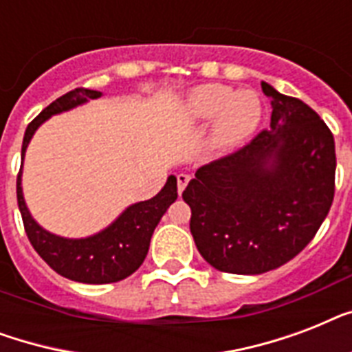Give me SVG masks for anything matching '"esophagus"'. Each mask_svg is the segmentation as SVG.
I'll list each match as a JSON object with an SVG mask.
<instances>
[{
	"label": "esophagus",
	"instance_id": "esophagus-1",
	"mask_svg": "<svg viewBox=\"0 0 352 352\" xmlns=\"http://www.w3.org/2000/svg\"><path fill=\"white\" fill-rule=\"evenodd\" d=\"M188 181H190V177H188L186 173H179V175H177V192H179V195L184 192Z\"/></svg>",
	"mask_w": 352,
	"mask_h": 352
}]
</instances>
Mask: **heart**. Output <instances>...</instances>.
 I'll use <instances>...</instances> for the list:
<instances>
[{
	"mask_svg": "<svg viewBox=\"0 0 352 352\" xmlns=\"http://www.w3.org/2000/svg\"><path fill=\"white\" fill-rule=\"evenodd\" d=\"M181 115L192 126H203L215 118L210 149L215 155H226L256 133L261 124L263 106L256 91L204 84L188 91L181 102Z\"/></svg>",
	"mask_w": 352,
	"mask_h": 352,
	"instance_id": "obj_1",
	"label": "heart"
}]
</instances>
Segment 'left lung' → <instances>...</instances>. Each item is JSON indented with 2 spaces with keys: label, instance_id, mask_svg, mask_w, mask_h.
<instances>
[{
  "label": "left lung",
  "instance_id": "1",
  "mask_svg": "<svg viewBox=\"0 0 352 352\" xmlns=\"http://www.w3.org/2000/svg\"><path fill=\"white\" fill-rule=\"evenodd\" d=\"M261 89L272 106L270 127L239 151L199 168L182 192L201 256L217 270L243 276L298 256L334 199L331 129L305 102L267 82Z\"/></svg>",
  "mask_w": 352,
  "mask_h": 352
}]
</instances>
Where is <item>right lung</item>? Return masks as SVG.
<instances>
[{
    "instance_id": "add662e5",
    "label": "right lung",
    "mask_w": 352,
    "mask_h": 352,
    "mask_svg": "<svg viewBox=\"0 0 352 352\" xmlns=\"http://www.w3.org/2000/svg\"><path fill=\"white\" fill-rule=\"evenodd\" d=\"M100 96L102 93L98 91L78 87L49 104L27 126L23 146H21V160L25 159L30 138L43 122L54 115L84 106L85 102L95 100ZM21 170H23V162H21ZM21 170L16 182V193H18V206L30 245L34 246V250L54 272L80 283H115L131 276L148 256L149 241L155 226L159 225L160 217L177 199V177L170 175L164 188L155 197L127 206L104 230L80 239H71V237L51 234L38 225L30 215L21 188Z\"/></svg>"
}]
</instances>
